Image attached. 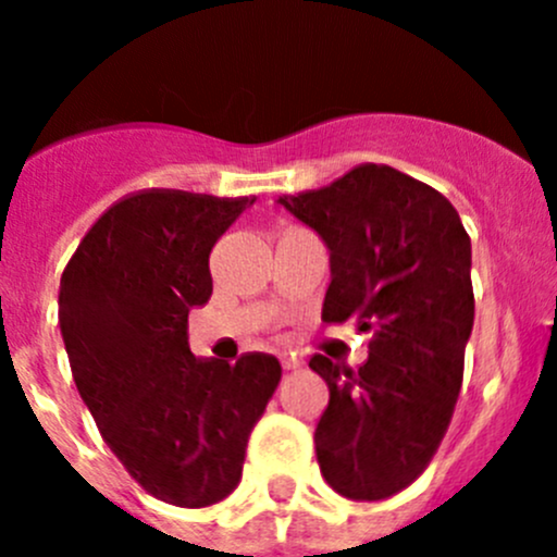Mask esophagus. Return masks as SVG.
<instances>
[{"instance_id": "34e87169", "label": "esophagus", "mask_w": 557, "mask_h": 557, "mask_svg": "<svg viewBox=\"0 0 557 557\" xmlns=\"http://www.w3.org/2000/svg\"><path fill=\"white\" fill-rule=\"evenodd\" d=\"M280 362H283L285 371H296V368H302V360H299V357L283 355V357H280Z\"/></svg>"}]
</instances>
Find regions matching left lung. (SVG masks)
I'll list each match as a JSON object with an SVG mask.
<instances>
[{
  "label": "left lung",
  "instance_id": "obj_1",
  "mask_svg": "<svg viewBox=\"0 0 557 557\" xmlns=\"http://www.w3.org/2000/svg\"><path fill=\"white\" fill-rule=\"evenodd\" d=\"M277 202L330 249L321 319L373 335L357 371L310 360L330 387L321 475L349 500H384L429 467L454 418L475 319L470 236L448 197L387 164Z\"/></svg>",
  "mask_w": 557,
  "mask_h": 557
}]
</instances>
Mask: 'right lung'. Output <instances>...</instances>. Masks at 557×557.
Instances as JSON below:
<instances>
[{
	"instance_id": "obj_1",
	"label": "right lung",
	"mask_w": 557,
	"mask_h": 557,
	"mask_svg": "<svg viewBox=\"0 0 557 557\" xmlns=\"http://www.w3.org/2000/svg\"><path fill=\"white\" fill-rule=\"evenodd\" d=\"M255 197L143 189L109 206L60 280V330L98 431L148 495L220 503L242 481L277 357L227 366L189 349V310L214 290L208 255Z\"/></svg>"
}]
</instances>
